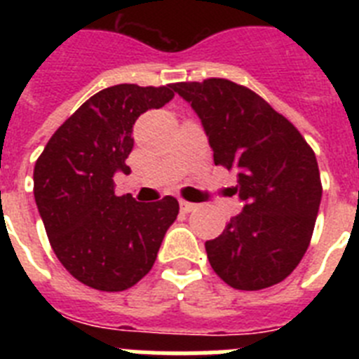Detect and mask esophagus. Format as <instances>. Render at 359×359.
Listing matches in <instances>:
<instances>
[{"instance_id": "1", "label": "esophagus", "mask_w": 359, "mask_h": 359, "mask_svg": "<svg viewBox=\"0 0 359 359\" xmlns=\"http://www.w3.org/2000/svg\"><path fill=\"white\" fill-rule=\"evenodd\" d=\"M180 208H182V212H185V214H189V212H194L196 208H198V205L196 203H189V201H180Z\"/></svg>"}]
</instances>
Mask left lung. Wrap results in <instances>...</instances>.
<instances>
[{"instance_id":"1","label":"left lung","mask_w":359,"mask_h":359,"mask_svg":"<svg viewBox=\"0 0 359 359\" xmlns=\"http://www.w3.org/2000/svg\"><path fill=\"white\" fill-rule=\"evenodd\" d=\"M214 151V163L237 172L244 208L207 241L212 269L228 286L257 291L291 275L311 243L322 199L313 149L293 123L255 91L226 81L176 82Z\"/></svg>"}]
</instances>
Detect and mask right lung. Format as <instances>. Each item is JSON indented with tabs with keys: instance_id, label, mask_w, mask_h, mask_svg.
Masks as SVG:
<instances>
[{
	"instance_id": "obj_1",
	"label": "right lung",
	"mask_w": 359,
	"mask_h": 359,
	"mask_svg": "<svg viewBox=\"0 0 359 359\" xmlns=\"http://www.w3.org/2000/svg\"><path fill=\"white\" fill-rule=\"evenodd\" d=\"M172 84H116L88 98L53 133L34 167V198L57 259L86 286L123 291L151 271L180 205L116 196L129 174L133 126L172 100Z\"/></svg>"
}]
</instances>
